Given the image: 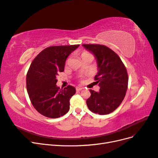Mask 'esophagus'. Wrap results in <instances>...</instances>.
I'll return each instance as SVG.
<instances>
[{
  "label": "esophagus",
  "mask_w": 158,
  "mask_h": 158,
  "mask_svg": "<svg viewBox=\"0 0 158 158\" xmlns=\"http://www.w3.org/2000/svg\"><path fill=\"white\" fill-rule=\"evenodd\" d=\"M76 91H81V90L83 89V88H82V87H76Z\"/></svg>",
  "instance_id": "34e87169"
}]
</instances>
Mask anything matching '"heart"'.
<instances>
[{
  "label": "heart",
  "mask_w": 158,
  "mask_h": 158,
  "mask_svg": "<svg viewBox=\"0 0 158 158\" xmlns=\"http://www.w3.org/2000/svg\"><path fill=\"white\" fill-rule=\"evenodd\" d=\"M90 55V54H89L88 52H82V56H85V55Z\"/></svg>",
  "instance_id": "1"
}]
</instances>
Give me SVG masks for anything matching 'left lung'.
Returning a JSON list of instances; mask_svg holds the SVG:
<instances>
[{"instance_id":"obj_1","label":"left lung","mask_w":158,"mask_h":158,"mask_svg":"<svg viewBox=\"0 0 158 158\" xmlns=\"http://www.w3.org/2000/svg\"><path fill=\"white\" fill-rule=\"evenodd\" d=\"M97 60L98 73L95 76L99 91L90 89L91 96L86 103L91 111L99 114H107L114 111L125 98L128 87L126 67L117 54L102 45L83 44Z\"/></svg>"}]
</instances>
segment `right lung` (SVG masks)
I'll use <instances>...</instances> for the list:
<instances>
[{
  "label": "right lung",
  "mask_w": 158,
  "mask_h": 158,
  "mask_svg": "<svg viewBox=\"0 0 158 158\" xmlns=\"http://www.w3.org/2000/svg\"><path fill=\"white\" fill-rule=\"evenodd\" d=\"M80 45L51 46L43 50L31 63L26 76L28 95L34 108L43 115L59 118L67 113L70 99L76 88L68 85L60 89L56 76L63 72L65 62Z\"/></svg>",
  "instance_id": "right-lung-1"
}]
</instances>
